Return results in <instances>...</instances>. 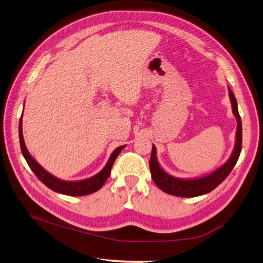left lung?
Instances as JSON below:
<instances>
[{
	"mask_svg": "<svg viewBox=\"0 0 263 263\" xmlns=\"http://www.w3.org/2000/svg\"><path fill=\"white\" fill-rule=\"evenodd\" d=\"M228 93H230L233 114L236 117L237 121L235 146H234L231 157L228 158L224 165H221L219 168L215 170L208 175L195 178H178L170 175L168 173H166L161 168L157 160V149H156L155 146H153V152L149 161L150 173H152V177L155 184L161 191L182 198L199 197V195L211 192L212 190L216 189L230 175L234 166L237 163V159L242 150V122L241 116L238 114L236 98L234 96L230 87H228Z\"/></svg>",
	"mask_w": 263,
	"mask_h": 263,
	"instance_id": "1",
	"label": "left lung"
}]
</instances>
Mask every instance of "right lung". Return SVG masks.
<instances>
[{
	"label": "right lung",
	"instance_id": "right-lung-1",
	"mask_svg": "<svg viewBox=\"0 0 263 263\" xmlns=\"http://www.w3.org/2000/svg\"><path fill=\"white\" fill-rule=\"evenodd\" d=\"M19 140H20V148H21L22 155H24L27 164L29 165L31 171L35 173V175L38 177V180L45 184L47 187L53 190V191L58 193H62L65 195H71V197H81V195H87V194L98 191V190L104 185V183L107 181L116 157L119 156V154L122 152V150L125 148V146L117 147L114 152L111 153L107 164L105 165L104 168L100 171L98 174L89 178H86V180L69 182V181L60 180V178L52 175L51 173H48L47 171L44 170L43 167L39 165L35 159H33V157L29 154V152H28V149L25 144L24 136H22V116L20 117V122H19Z\"/></svg>",
	"mask_w": 263,
	"mask_h": 263
}]
</instances>
